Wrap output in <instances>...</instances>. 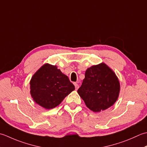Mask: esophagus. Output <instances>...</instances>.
Here are the masks:
<instances>
[{"label":"esophagus","mask_w":147,"mask_h":147,"mask_svg":"<svg viewBox=\"0 0 147 147\" xmlns=\"http://www.w3.org/2000/svg\"><path fill=\"white\" fill-rule=\"evenodd\" d=\"M74 86H75V88H76V90H77L78 89H79V84H78L77 83H74Z\"/></svg>","instance_id":"obj_1"}]
</instances>
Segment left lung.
<instances>
[{
  "label": "left lung",
  "instance_id": "1",
  "mask_svg": "<svg viewBox=\"0 0 147 147\" xmlns=\"http://www.w3.org/2000/svg\"><path fill=\"white\" fill-rule=\"evenodd\" d=\"M120 84L115 73L105 63L92 66L77 92L86 105L94 112L107 109L119 96Z\"/></svg>",
  "mask_w": 147,
  "mask_h": 147
}]
</instances>
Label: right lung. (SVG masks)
Listing matches in <instances>:
<instances>
[{"label": "right lung", "mask_w": 147, "mask_h": 147, "mask_svg": "<svg viewBox=\"0 0 147 147\" xmlns=\"http://www.w3.org/2000/svg\"><path fill=\"white\" fill-rule=\"evenodd\" d=\"M30 93L37 104L46 109L59 105L75 89L68 77L57 67L45 64L30 80Z\"/></svg>", "instance_id": "add662e5"}]
</instances>
